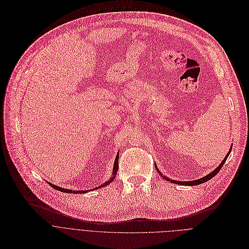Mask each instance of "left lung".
Segmentation results:
<instances>
[{
  "label": "left lung",
  "mask_w": 249,
  "mask_h": 249,
  "mask_svg": "<svg viewBox=\"0 0 249 249\" xmlns=\"http://www.w3.org/2000/svg\"><path fill=\"white\" fill-rule=\"evenodd\" d=\"M232 147V146H231ZM231 147L230 148V150H229V152H228V154H227V156L225 157V159L222 161V163L213 171V172H211L209 175H207V176H205V177H203V178H199V179H196V180H190V181H178V180H174V179H171V178H169L168 177H164L161 173H160V171L157 169V167H156V165H155V168H156V170L159 172V174L162 176V178H165V179H167L168 181H172L173 183H177V184H183V185H197V184H200V183H203V182H206L207 180H210L212 178H214L218 173H219V171L222 169V167H223V165L226 163V161H227V159H228V157H229V155H230V153H231Z\"/></svg>",
  "instance_id": "8db88e82"
}]
</instances>
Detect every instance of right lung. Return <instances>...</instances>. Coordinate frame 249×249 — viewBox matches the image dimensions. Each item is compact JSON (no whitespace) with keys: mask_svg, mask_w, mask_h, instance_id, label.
<instances>
[{"mask_svg":"<svg viewBox=\"0 0 249 249\" xmlns=\"http://www.w3.org/2000/svg\"><path fill=\"white\" fill-rule=\"evenodd\" d=\"M118 169H119V153L117 154V157H116V160H115V163H114V169H113L112 178H111L109 180H107L105 183H103V184H101V185H99V186L93 188V190H94V189H98V188H101V187L106 186V185H108L109 183H111V182L115 179V177H116V175H117V173H118ZM50 185H51L52 187H54L55 189L59 190V191L67 192V193H85V192H87V190H70V189H67V188H63V187L57 186V185H55V184H53V183H50Z\"/></svg>","mask_w":249,"mask_h":249,"instance_id":"obj_1","label":"right lung"}]
</instances>
